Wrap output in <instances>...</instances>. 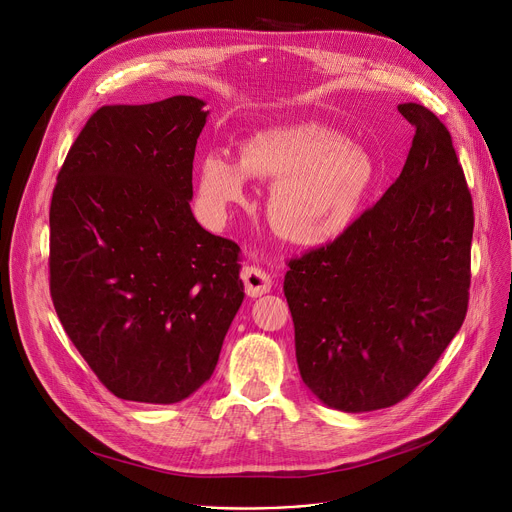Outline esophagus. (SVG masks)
Returning <instances> with one entry per match:
<instances>
[{
  "label": "esophagus",
  "mask_w": 512,
  "mask_h": 512,
  "mask_svg": "<svg viewBox=\"0 0 512 512\" xmlns=\"http://www.w3.org/2000/svg\"><path fill=\"white\" fill-rule=\"evenodd\" d=\"M241 280L245 284L247 296H251V298H259V296H263V294H267L271 290V277L263 269L255 267V265L243 267Z\"/></svg>",
  "instance_id": "obj_1"
}]
</instances>
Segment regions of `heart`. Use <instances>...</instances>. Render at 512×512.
<instances>
[{"instance_id": "heart-1", "label": "heart", "mask_w": 512, "mask_h": 512, "mask_svg": "<svg viewBox=\"0 0 512 512\" xmlns=\"http://www.w3.org/2000/svg\"><path fill=\"white\" fill-rule=\"evenodd\" d=\"M249 177L273 181L269 220L282 239L322 247L357 222L374 188L376 163L341 132L296 122L255 132L235 159L224 151L200 163V198L212 216L247 202Z\"/></svg>"}]
</instances>
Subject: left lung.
Here are the masks:
<instances>
[{
  "instance_id": "obj_1",
  "label": "left lung",
  "mask_w": 512,
  "mask_h": 512,
  "mask_svg": "<svg viewBox=\"0 0 512 512\" xmlns=\"http://www.w3.org/2000/svg\"><path fill=\"white\" fill-rule=\"evenodd\" d=\"M414 126L398 179L345 235L290 259L284 294L304 384L331 408L394 406L421 384L470 300L474 206L445 124L400 104Z\"/></svg>"
}]
</instances>
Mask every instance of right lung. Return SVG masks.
I'll list each match as a JSON object with an SVG mask.
<instances>
[{
  "instance_id": "right-lung-1",
  "label": "right lung",
  "mask_w": 512,
  "mask_h": 512,
  "mask_svg": "<svg viewBox=\"0 0 512 512\" xmlns=\"http://www.w3.org/2000/svg\"><path fill=\"white\" fill-rule=\"evenodd\" d=\"M204 102L91 114L51 200V296L65 333L118 398L173 404L218 363L243 304L239 245L192 214Z\"/></svg>"
}]
</instances>
